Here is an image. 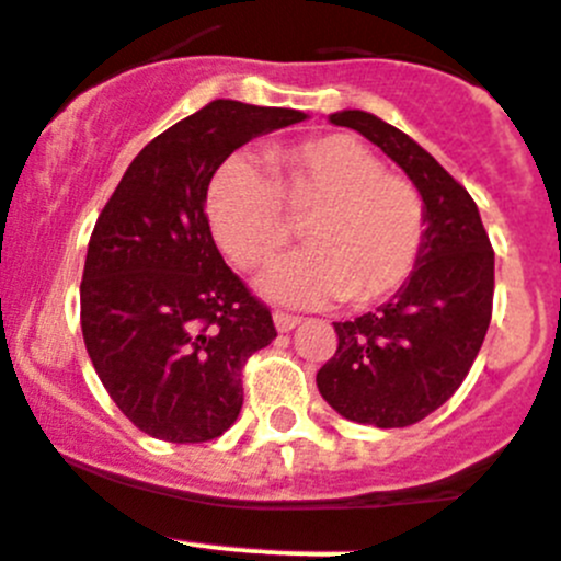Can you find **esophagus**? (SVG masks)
<instances>
[{"mask_svg": "<svg viewBox=\"0 0 561 561\" xmlns=\"http://www.w3.org/2000/svg\"><path fill=\"white\" fill-rule=\"evenodd\" d=\"M299 316H287V313H274V324L279 333H290L294 328H299Z\"/></svg>", "mask_w": 561, "mask_h": 561, "instance_id": "esophagus-1", "label": "esophagus"}]
</instances>
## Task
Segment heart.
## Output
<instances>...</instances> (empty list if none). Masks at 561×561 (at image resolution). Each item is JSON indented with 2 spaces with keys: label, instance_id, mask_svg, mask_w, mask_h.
<instances>
[{
  "label": "heart",
  "instance_id": "b5f03b06",
  "mask_svg": "<svg viewBox=\"0 0 561 561\" xmlns=\"http://www.w3.org/2000/svg\"><path fill=\"white\" fill-rule=\"evenodd\" d=\"M274 178L248 158L214 174L206 214L222 251L240 267L271 260L290 237L285 203L316 206L305 222L310 248L287 253L260 276L267 299L321 308L350 299L369 305L415 271L426 237L423 197L350 135H324L267 154Z\"/></svg>",
  "mask_w": 561,
  "mask_h": 561
}]
</instances>
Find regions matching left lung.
Instances as JSON below:
<instances>
[{"label": "left lung", "mask_w": 561, "mask_h": 561, "mask_svg": "<svg viewBox=\"0 0 561 561\" xmlns=\"http://www.w3.org/2000/svg\"><path fill=\"white\" fill-rule=\"evenodd\" d=\"M330 124L355 129L401 165L423 197L426 237L415 271L387 305L333 321L339 350L316 383L347 421L412 426L455 396L483 347L494 251L471 194L423 146L362 110L333 112Z\"/></svg>", "instance_id": "8db88e82"}]
</instances>
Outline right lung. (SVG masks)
<instances>
[{
    "label": "right lung",
    "instance_id": "1",
    "mask_svg": "<svg viewBox=\"0 0 561 561\" xmlns=\"http://www.w3.org/2000/svg\"><path fill=\"white\" fill-rule=\"evenodd\" d=\"M305 118L211 101L146 144L101 211L81 333L115 407L146 435L206 443L240 415L242 367L276 328L214 245L208 183L233 149Z\"/></svg>",
    "mask_w": 561,
    "mask_h": 561
}]
</instances>
